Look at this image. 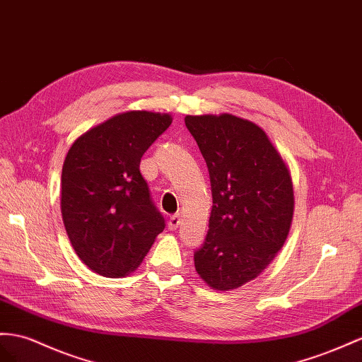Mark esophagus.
<instances>
[{
  "instance_id": "34e87169",
  "label": "esophagus",
  "mask_w": 362,
  "mask_h": 362,
  "mask_svg": "<svg viewBox=\"0 0 362 362\" xmlns=\"http://www.w3.org/2000/svg\"><path fill=\"white\" fill-rule=\"evenodd\" d=\"M182 223V218H180V214H174L170 217V221H168V228L171 230H175L179 228V225Z\"/></svg>"
}]
</instances>
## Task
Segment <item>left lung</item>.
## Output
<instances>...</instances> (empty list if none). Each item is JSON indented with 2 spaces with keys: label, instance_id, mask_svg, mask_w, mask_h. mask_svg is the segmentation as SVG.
Listing matches in <instances>:
<instances>
[{
  "label": "left lung",
  "instance_id": "8db88e82",
  "mask_svg": "<svg viewBox=\"0 0 362 362\" xmlns=\"http://www.w3.org/2000/svg\"><path fill=\"white\" fill-rule=\"evenodd\" d=\"M211 180L205 242L194 252L203 281L216 291L254 280L283 247L293 216L289 170L263 129L233 115L187 116Z\"/></svg>",
  "mask_w": 362,
  "mask_h": 362
}]
</instances>
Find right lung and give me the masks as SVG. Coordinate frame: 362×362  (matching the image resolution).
<instances>
[{
	"instance_id": "1",
	"label": "right lung",
	"mask_w": 362,
	"mask_h": 362,
	"mask_svg": "<svg viewBox=\"0 0 362 362\" xmlns=\"http://www.w3.org/2000/svg\"><path fill=\"white\" fill-rule=\"evenodd\" d=\"M173 122L170 115L128 111L76 139L61 177V211L70 243L93 272H133L165 229L141 159Z\"/></svg>"
}]
</instances>
